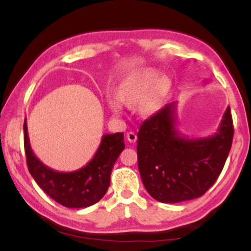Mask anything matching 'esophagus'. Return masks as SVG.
Listing matches in <instances>:
<instances>
[{"label":"esophagus","instance_id":"obj_1","mask_svg":"<svg viewBox=\"0 0 251 251\" xmlns=\"http://www.w3.org/2000/svg\"><path fill=\"white\" fill-rule=\"evenodd\" d=\"M126 138H128L129 143H135L137 140V135L133 131H129L126 133Z\"/></svg>","mask_w":251,"mask_h":251}]
</instances>
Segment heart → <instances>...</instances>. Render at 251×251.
Listing matches in <instances>:
<instances>
[{
	"label": "heart",
	"mask_w": 251,
	"mask_h": 251,
	"mask_svg": "<svg viewBox=\"0 0 251 251\" xmlns=\"http://www.w3.org/2000/svg\"><path fill=\"white\" fill-rule=\"evenodd\" d=\"M156 71L147 70L138 72L122 82L118 90V98L108 99V106L114 114L122 113L123 104L135 105L140 101L139 112L144 116H150L159 109L164 92L169 87L166 75H159Z\"/></svg>",
	"instance_id": "1"
}]
</instances>
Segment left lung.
I'll return each instance as SVG.
<instances>
[{"label": "left lung", "instance_id": "1", "mask_svg": "<svg viewBox=\"0 0 251 251\" xmlns=\"http://www.w3.org/2000/svg\"><path fill=\"white\" fill-rule=\"evenodd\" d=\"M177 102L167 104L137 133L138 169L151 197L163 203L193 200L210 188L224 168L233 140L231 109L217 132L188 138L177 129Z\"/></svg>", "mask_w": 251, "mask_h": 251}]
</instances>
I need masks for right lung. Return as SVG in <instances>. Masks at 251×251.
Wrapping results in <instances>:
<instances>
[{
    "mask_svg": "<svg viewBox=\"0 0 251 251\" xmlns=\"http://www.w3.org/2000/svg\"><path fill=\"white\" fill-rule=\"evenodd\" d=\"M24 142L28 170L36 184L58 203L67 208H87L104 197L116 159L125 150L123 132L104 135L97 152L84 167L61 173L37 159L29 144L27 122H24Z\"/></svg>",
    "mask_w": 251,
    "mask_h": 251,
    "instance_id": "obj_1",
    "label": "right lung"
}]
</instances>
